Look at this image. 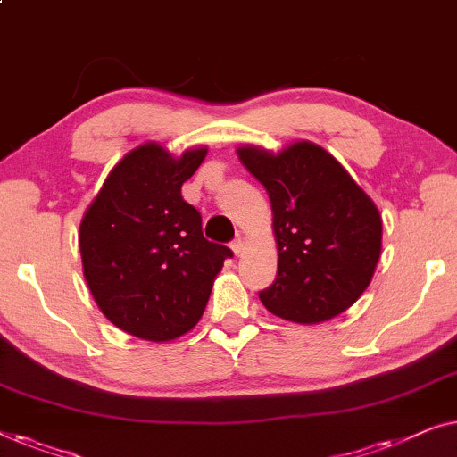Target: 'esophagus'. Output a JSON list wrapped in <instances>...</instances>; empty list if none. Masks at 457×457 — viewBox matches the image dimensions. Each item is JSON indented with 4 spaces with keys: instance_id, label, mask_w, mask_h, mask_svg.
<instances>
[{
    "instance_id": "1",
    "label": "esophagus",
    "mask_w": 457,
    "mask_h": 457,
    "mask_svg": "<svg viewBox=\"0 0 457 457\" xmlns=\"http://www.w3.org/2000/svg\"><path fill=\"white\" fill-rule=\"evenodd\" d=\"M229 246H231V250H234L236 256H240L244 253V240H242V237H236V240H231Z\"/></svg>"
}]
</instances>
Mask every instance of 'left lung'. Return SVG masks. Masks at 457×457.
I'll return each mask as SVG.
<instances>
[{
  "label": "left lung",
  "instance_id": "obj_1",
  "mask_svg": "<svg viewBox=\"0 0 457 457\" xmlns=\"http://www.w3.org/2000/svg\"><path fill=\"white\" fill-rule=\"evenodd\" d=\"M240 162L271 198L278 278L259 298L294 323H320L350 308L369 287L381 256L375 203L329 153L295 143L278 155L244 146Z\"/></svg>",
  "mask_w": 457,
  "mask_h": 457
}]
</instances>
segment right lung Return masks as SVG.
I'll return each mask as SVG.
<instances>
[{"label": "right lung", "instance_id": "obj_1", "mask_svg": "<svg viewBox=\"0 0 457 457\" xmlns=\"http://www.w3.org/2000/svg\"><path fill=\"white\" fill-rule=\"evenodd\" d=\"M207 151L171 159L143 145L113 167L80 223L85 279L103 314L130 336L167 342L203 317L215 275L234 253L203 236L182 184Z\"/></svg>", "mask_w": 457, "mask_h": 457}]
</instances>
